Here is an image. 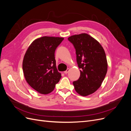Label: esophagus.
Returning <instances> with one entry per match:
<instances>
[{"label": "esophagus", "instance_id": "esophagus-1", "mask_svg": "<svg viewBox=\"0 0 131 131\" xmlns=\"http://www.w3.org/2000/svg\"><path fill=\"white\" fill-rule=\"evenodd\" d=\"M69 70H70V69H69V68H67V69L64 72V74H67V73H68L69 72Z\"/></svg>", "mask_w": 131, "mask_h": 131}]
</instances>
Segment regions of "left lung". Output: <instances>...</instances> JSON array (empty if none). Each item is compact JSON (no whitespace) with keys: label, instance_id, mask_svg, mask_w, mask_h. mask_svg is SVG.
Segmentation results:
<instances>
[{"label":"left lung","instance_id":"1","mask_svg":"<svg viewBox=\"0 0 131 131\" xmlns=\"http://www.w3.org/2000/svg\"><path fill=\"white\" fill-rule=\"evenodd\" d=\"M68 40L76 51L80 76L73 82L76 92L82 96L94 93L101 86L107 72L108 64L102 45L86 33L72 35Z\"/></svg>","mask_w":131,"mask_h":131}]
</instances>
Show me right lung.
<instances>
[{
    "label": "right lung",
    "instance_id": "right-lung-1",
    "mask_svg": "<svg viewBox=\"0 0 131 131\" xmlns=\"http://www.w3.org/2000/svg\"><path fill=\"white\" fill-rule=\"evenodd\" d=\"M63 39L46 36L39 38L32 42L25 54L22 69L26 80L39 93L51 92L61 78L56 66L54 52Z\"/></svg>",
    "mask_w": 131,
    "mask_h": 131
}]
</instances>
